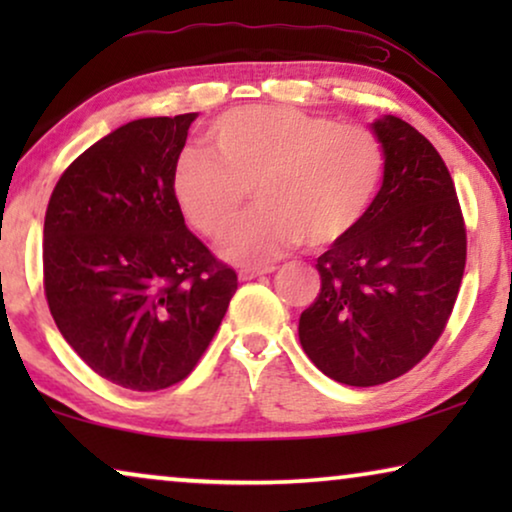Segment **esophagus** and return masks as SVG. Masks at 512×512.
I'll return each instance as SVG.
<instances>
[{
  "label": "esophagus",
  "instance_id": "esophagus-1",
  "mask_svg": "<svg viewBox=\"0 0 512 512\" xmlns=\"http://www.w3.org/2000/svg\"><path fill=\"white\" fill-rule=\"evenodd\" d=\"M270 272H275V268L272 265H268V268H244L237 272V277L242 279V282H247V279H254V277H261V275H270Z\"/></svg>",
  "mask_w": 512,
  "mask_h": 512
}]
</instances>
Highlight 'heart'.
<instances>
[{"label": "heart", "instance_id": "b5f03b06", "mask_svg": "<svg viewBox=\"0 0 512 512\" xmlns=\"http://www.w3.org/2000/svg\"><path fill=\"white\" fill-rule=\"evenodd\" d=\"M214 153L186 149L172 170L186 221L219 240L248 204L262 205L230 231L221 254L261 265L303 242L324 251L356 233L382 186V139L366 125L338 123L279 104L230 109L207 128Z\"/></svg>", "mask_w": 512, "mask_h": 512}]
</instances>
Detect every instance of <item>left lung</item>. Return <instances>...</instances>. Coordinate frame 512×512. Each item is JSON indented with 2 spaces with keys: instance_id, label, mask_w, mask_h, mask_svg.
Here are the masks:
<instances>
[{
  "instance_id": "obj_1",
  "label": "left lung",
  "mask_w": 512,
  "mask_h": 512,
  "mask_svg": "<svg viewBox=\"0 0 512 512\" xmlns=\"http://www.w3.org/2000/svg\"><path fill=\"white\" fill-rule=\"evenodd\" d=\"M387 165L352 237L317 258L321 291L298 335L314 366L375 387L417 366L443 335L466 268V223L452 174L429 139L377 118Z\"/></svg>"
}]
</instances>
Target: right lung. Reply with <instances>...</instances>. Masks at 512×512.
Instances as JSON below:
<instances>
[{
	"label": "right lung",
	"instance_id": "add662e5",
	"mask_svg": "<svg viewBox=\"0 0 512 512\" xmlns=\"http://www.w3.org/2000/svg\"><path fill=\"white\" fill-rule=\"evenodd\" d=\"M193 121L121 125L62 172L48 200V310L69 347L123 389L191 375L237 291L235 270L186 228L172 193Z\"/></svg>",
	"mask_w": 512,
	"mask_h": 512
}]
</instances>
